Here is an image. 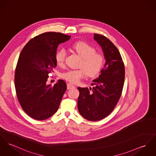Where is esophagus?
I'll use <instances>...</instances> for the list:
<instances>
[{
  "label": "esophagus",
  "mask_w": 156,
  "mask_h": 156,
  "mask_svg": "<svg viewBox=\"0 0 156 156\" xmlns=\"http://www.w3.org/2000/svg\"><path fill=\"white\" fill-rule=\"evenodd\" d=\"M67 85H68V87L69 88H71V87H74V85H72V84H71V83H68V84H67Z\"/></svg>",
  "instance_id": "34e87169"
}]
</instances>
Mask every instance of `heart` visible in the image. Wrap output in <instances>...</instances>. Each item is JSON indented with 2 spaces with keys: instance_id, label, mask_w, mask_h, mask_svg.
Here are the masks:
<instances>
[{
  "instance_id": "b5f03b06",
  "label": "heart",
  "mask_w": 156,
  "mask_h": 156,
  "mask_svg": "<svg viewBox=\"0 0 156 156\" xmlns=\"http://www.w3.org/2000/svg\"><path fill=\"white\" fill-rule=\"evenodd\" d=\"M83 72L81 70H69L65 76L66 80L72 84H78L83 78Z\"/></svg>"
}]
</instances>
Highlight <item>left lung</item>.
I'll list each match as a JSON object with an SVG mask.
<instances>
[{"label": "left lung", "mask_w": 156, "mask_h": 156, "mask_svg": "<svg viewBox=\"0 0 156 156\" xmlns=\"http://www.w3.org/2000/svg\"><path fill=\"white\" fill-rule=\"evenodd\" d=\"M87 66L96 70L92 88L78 87V109L85 119L97 122L108 116L120 100L125 80L122 57L108 38L94 34L81 44Z\"/></svg>", "instance_id": "1"}]
</instances>
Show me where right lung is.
Wrapping results in <instances>:
<instances>
[{
	"mask_svg": "<svg viewBox=\"0 0 156 156\" xmlns=\"http://www.w3.org/2000/svg\"><path fill=\"white\" fill-rule=\"evenodd\" d=\"M58 37L50 32L34 37L23 48L17 62L15 85L18 99L25 112L36 120L54 115L66 90L62 80L54 85L48 81L58 66Z\"/></svg>",
	"mask_w": 156,
	"mask_h": 156,
	"instance_id": "1",
	"label": "right lung"
}]
</instances>
